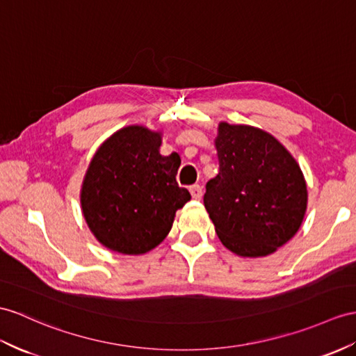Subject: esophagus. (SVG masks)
<instances>
[{
	"instance_id": "34e87169",
	"label": "esophagus",
	"mask_w": 356,
	"mask_h": 356,
	"mask_svg": "<svg viewBox=\"0 0 356 356\" xmlns=\"http://www.w3.org/2000/svg\"><path fill=\"white\" fill-rule=\"evenodd\" d=\"M190 193H192V196H193V199H201L202 197V187L199 186V184H195V186H190Z\"/></svg>"
}]
</instances>
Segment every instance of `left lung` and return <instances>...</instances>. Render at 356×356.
Wrapping results in <instances>:
<instances>
[{
  "mask_svg": "<svg viewBox=\"0 0 356 356\" xmlns=\"http://www.w3.org/2000/svg\"><path fill=\"white\" fill-rule=\"evenodd\" d=\"M219 173L204 205L225 248L266 257L298 232L307 211V183L293 155L263 129L219 124Z\"/></svg>",
  "mask_w": 356,
  "mask_h": 356,
  "instance_id": "obj_1",
  "label": "left lung"
}]
</instances>
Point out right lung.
<instances>
[{"mask_svg": "<svg viewBox=\"0 0 356 356\" xmlns=\"http://www.w3.org/2000/svg\"><path fill=\"white\" fill-rule=\"evenodd\" d=\"M161 133L131 125L104 142L89 164L81 208L101 245L125 255L159 246L173 218L190 201L177 183L178 155L160 154Z\"/></svg>", "mask_w": 356, "mask_h": 356, "instance_id": "right-lung-1", "label": "right lung"}]
</instances>
